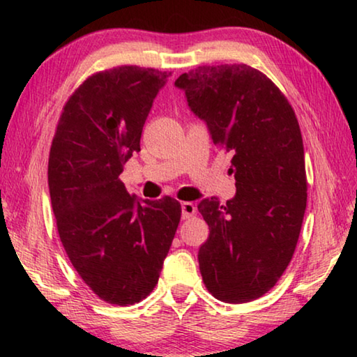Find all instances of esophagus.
<instances>
[{
	"instance_id": "obj_1",
	"label": "esophagus",
	"mask_w": 357,
	"mask_h": 357,
	"mask_svg": "<svg viewBox=\"0 0 357 357\" xmlns=\"http://www.w3.org/2000/svg\"><path fill=\"white\" fill-rule=\"evenodd\" d=\"M181 209H183V219H190V217H193L197 213L195 204L190 203V202L181 203Z\"/></svg>"
}]
</instances>
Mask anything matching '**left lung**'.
<instances>
[{"instance_id": "left-lung-1", "label": "left lung", "mask_w": 357, "mask_h": 357, "mask_svg": "<svg viewBox=\"0 0 357 357\" xmlns=\"http://www.w3.org/2000/svg\"><path fill=\"white\" fill-rule=\"evenodd\" d=\"M174 84L214 144L233 154L236 195L198 204L209 227L198 252L204 287L229 304L258 299L291 261L305 213L298 118L273 80L247 64L198 66Z\"/></svg>"}]
</instances>
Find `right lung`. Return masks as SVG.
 Wrapping results in <instances>:
<instances>
[{"mask_svg":"<svg viewBox=\"0 0 357 357\" xmlns=\"http://www.w3.org/2000/svg\"><path fill=\"white\" fill-rule=\"evenodd\" d=\"M170 75L138 66L96 72L66 102L52 142L48 189L59 239L108 304L132 305L153 291L181 220L174 198L137 202L119 179Z\"/></svg>","mask_w":357,"mask_h":357,"instance_id":"add662e5","label":"right lung"}]
</instances>
